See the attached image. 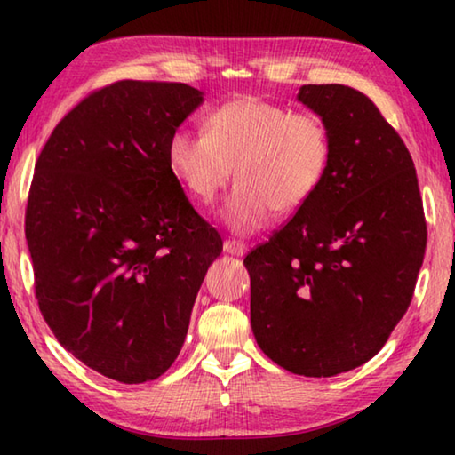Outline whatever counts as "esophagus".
<instances>
[{"mask_svg": "<svg viewBox=\"0 0 455 455\" xmlns=\"http://www.w3.org/2000/svg\"><path fill=\"white\" fill-rule=\"evenodd\" d=\"M225 251L228 252V255H233V257H243L244 252H246V246L241 241H227L225 243Z\"/></svg>", "mask_w": 455, "mask_h": 455, "instance_id": "esophagus-1", "label": "esophagus"}]
</instances>
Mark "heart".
<instances>
[{
  "label": "heart",
  "instance_id": "b5f03b06",
  "mask_svg": "<svg viewBox=\"0 0 455 455\" xmlns=\"http://www.w3.org/2000/svg\"><path fill=\"white\" fill-rule=\"evenodd\" d=\"M291 163L287 158L283 160V156H276L271 160V164H268V180H271V188L273 190H281V192H291V188L295 187V182H292V171H291ZM214 289H220L219 283H214Z\"/></svg>",
  "mask_w": 455,
  "mask_h": 455
}]
</instances>
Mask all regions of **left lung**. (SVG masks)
<instances>
[{
  "label": "left lung",
  "instance_id": "8db88e82",
  "mask_svg": "<svg viewBox=\"0 0 455 455\" xmlns=\"http://www.w3.org/2000/svg\"><path fill=\"white\" fill-rule=\"evenodd\" d=\"M204 94L124 80L80 102L36 163L26 211L40 311L60 345L120 383L158 379L222 252L172 172V138Z\"/></svg>",
  "mask_w": 455,
  "mask_h": 455
}]
</instances>
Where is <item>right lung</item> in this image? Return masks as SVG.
<instances>
[{"instance_id": "1", "label": "right lung", "mask_w": 455, "mask_h": 455, "mask_svg": "<svg viewBox=\"0 0 455 455\" xmlns=\"http://www.w3.org/2000/svg\"><path fill=\"white\" fill-rule=\"evenodd\" d=\"M327 138L319 182L244 259L251 327L276 365L333 377L367 363L410 307L426 252L418 176L402 138L361 92L299 88Z\"/></svg>"}]
</instances>
